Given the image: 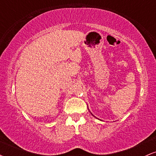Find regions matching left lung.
Segmentation results:
<instances>
[{
    "instance_id": "left-lung-1",
    "label": "left lung",
    "mask_w": 156,
    "mask_h": 156,
    "mask_svg": "<svg viewBox=\"0 0 156 156\" xmlns=\"http://www.w3.org/2000/svg\"><path fill=\"white\" fill-rule=\"evenodd\" d=\"M91 114H92V113H91ZM92 115H93V114H92Z\"/></svg>"
}]
</instances>
